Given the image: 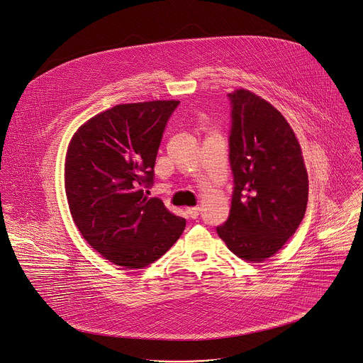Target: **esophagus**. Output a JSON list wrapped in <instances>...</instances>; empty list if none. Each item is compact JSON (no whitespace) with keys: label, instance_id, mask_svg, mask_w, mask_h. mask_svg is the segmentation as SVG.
<instances>
[{"label":"esophagus","instance_id":"esophagus-1","mask_svg":"<svg viewBox=\"0 0 363 363\" xmlns=\"http://www.w3.org/2000/svg\"><path fill=\"white\" fill-rule=\"evenodd\" d=\"M186 213L191 220H194V219H197L199 214H200V207H189V208H186Z\"/></svg>","mask_w":363,"mask_h":363}]
</instances>
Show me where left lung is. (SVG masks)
I'll use <instances>...</instances> for the list:
<instances>
[{
  "instance_id": "8db88e82",
  "label": "left lung",
  "mask_w": 363,
  "mask_h": 363,
  "mask_svg": "<svg viewBox=\"0 0 363 363\" xmlns=\"http://www.w3.org/2000/svg\"><path fill=\"white\" fill-rule=\"evenodd\" d=\"M230 100L229 219L216 228L230 252L247 262L274 255L299 228L309 180L299 141L270 103L238 90Z\"/></svg>"
}]
</instances>
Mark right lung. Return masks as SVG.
Segmentation results:
<instances>
[{"label": "right lung", "instance_id": "obj_1", "mask_svg": "<svg viewBox=\"0 0 363 363\" xmlns=\"http://www.w3.org/2000/svg\"><path fill=\"white\" fill-rule=\"evenodd\" d=\"M180 101L118 104L84 123L65 159L69 213L87 243L125 269L162 257L186 228L157 197L155 163Z\"/></svg>", "mask_w": 363, "mask_h": 363}]
</instances>
